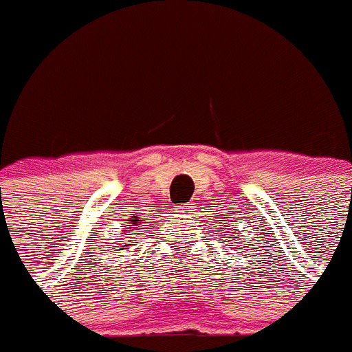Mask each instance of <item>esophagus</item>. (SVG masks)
Returning a JSON list of instances; mask_svg holds the SVG:
<instances>
[{"mask_svg": "<svg viewBox=\"0 0 352 352\" xmlns=\"http://www.w3.org/2000/svg\"><path fill=\"white\" fill-rule=\"evenodd\" d=\"M176 211H178L179 214H183V217H186V214H190L192 211H194V206H192V204H183V206L176 208Z\"/></svg>", "mask_w": 352, "mask_h": 352, "instance_id": "1", "label": "esophagus"}]
</instances>
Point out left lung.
<instances>
[{"instance_id":"8db88e82","label":"left lung","mask_w":352,"mask_h":352,"mask_svg":"<svg viewBox=\"0 0 352 352\" xmlns=\"http://www.w3.org/2000/svg\"><path fill=\"white\" fill-rule=\"evenodd\" d=\"M232 231H234V229H232Z\"/></svg>"}]
</instances>
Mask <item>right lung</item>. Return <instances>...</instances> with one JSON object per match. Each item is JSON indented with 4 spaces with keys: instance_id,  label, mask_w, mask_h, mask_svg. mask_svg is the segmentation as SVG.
<instances>
[{
    "instance_id": "1",
    "label": "right lung",
    "mask_w": 352,
    "mask_h": 352,
    "mask_svg": "<svg viewBox=\"0 0 352 352\" xmlns=\"http://www.w3.org/2000/svg\"><path fill=\"white\" fill-rule=\"evenodd\" d=\"M129 222L132 223V227H130V229H133L135 232L141 231V220H139V217H133V220H129ZM123 232H126V231H123ZM125 238H126V236H125ZM130 241H133V239H130ZM126 247H129V245H126ZM120 250H125V248L120 247Z\"/></svg>"
}]
</instances>
